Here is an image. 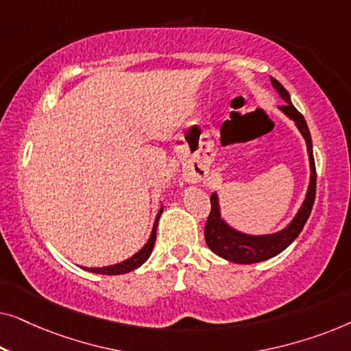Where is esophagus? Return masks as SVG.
<instances>
[{
    "mask_svg": "<svg viewBox=\"0 0 351 351\" xmlns=\"http://www.w3.org/2000/svg\"><path fill=\"white\" fill-rule=\"evenodd\" d=\"M201 174H196V172H190V174H186V180L189 182H199L201 180Z\"/></svg>",
    "mask_w": 351,
    "mask_h": 351,
    "instance_id": "1",
    "label": "esophagus"
}]
</instances>
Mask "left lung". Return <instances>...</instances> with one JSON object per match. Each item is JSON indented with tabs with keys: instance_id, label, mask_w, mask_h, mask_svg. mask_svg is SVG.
Masks as SVG:
<instances>
[{
	"instance_id": "left-lung-1",
	"label": "left lung",
	"mask_w": 351,
	"mask_h": 351,
	"mask_svg": "<svg viewBox=\"0 0 351 351\" xmlns=\"http://www.w3.org/2000/svg\"><path fill=\"white\" fill-rule=\"evenodd\" d=\"M273 88L276 89V93L281 95V99L285 100V105H281L280 110L286 114L287 118H291L295 123L297 129H299L302 136L305 138L306 143V152H308V160H310V184L308 190H306L305 199L302 203L299 213L295 214V217L291 220V223L286 228L280 230V232L271 233V234H246L238 232L233 227L225 222L220 214V206H219V196L217 193L210 195V214L208 217L204 227V239L210 251L217 254L219 257L230 261L233 263H257L263 262L267 258H271L278 256V254L285 251L294 239L299 237V233L304 228V225L310 217L311 208L315 203V195H316V171H315V158H313V145H311V136L306 126L305 118L302 117V113L297 110L291 102L289 93L285 89L280 81L275 78H270Z\"/></svg>"
}]
</instances>
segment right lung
Wrapping results in <instances>:
<instances>
[{
    "label": "right lung",
    "mask_w": 351,
    "mask_h": 351,
    "mask_svg": "<svg viewBox=\"0 0 351 351\" xmlns=\"http://www.w3.org/2000/svg\"><path fill=\"white\" fill-rule=\"evenodd\" d=\"M161 213H162V208L160 209V213H158V215H156L155 223H153V230H152L150 238H148L145 246H143L141 251L134 254L132 257L126 258V261L114 263V265H108V267H102V268H100V267H97V268H84V270H88L90 273H99V275H123V273H129V271L136 270V268L141 267L142 263L147 262V258L150 257V254L153 251V246H155L156 227H158V220H160Z\"/></svg>",
    "instance_id": "add662e5"
}]
</instances>
